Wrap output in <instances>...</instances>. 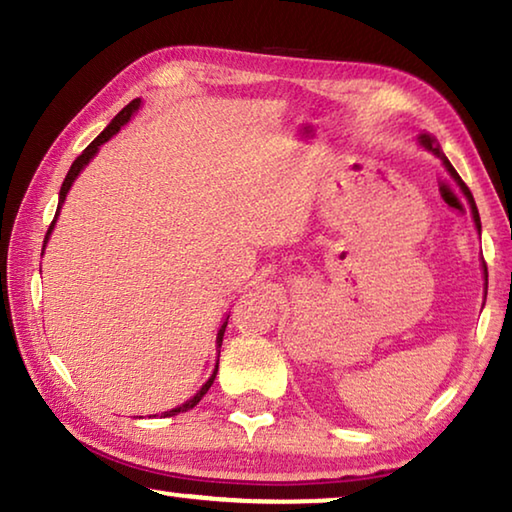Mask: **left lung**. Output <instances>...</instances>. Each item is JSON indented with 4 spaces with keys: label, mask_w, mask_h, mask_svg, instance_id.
<instances>
[{
    "label": "left lung",
    "mask_w": 512,
    "mask_h": 512,
    "mask_svg": "<svg viewBox=\"0 0 512 512\" xmlns=\"http://www.w3.org/2000/svg\"><path fill=\"white\" fill-rule=\"evenodd\" d=\"M418 140H420V144L424 146V149H427V151H431V153H436V155H438V158H440V160H443V164H445V169L449 171V176H452V178L456 180V185H458V187H461V192L465 194V198H467V203H470V207H472V216H474V223H476V228H479V232H481V219H479V210H476V203H474V198H472V192H470V189H467V185L463 183V180H461V176H458V173H456V169L452 167V162H449V160L445 158V153H443V151H440V146L436 144V140H433V137H431L429 133H422V135L418 137ZM483 275H485V289H488V268H485V264H483Z\"/></svg>",
    "instance_id": "1"
}]
</instances>
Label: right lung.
I'll list each match as a JSON object with an SVG mask.
<instances>
[{
	"instance_id": "right-lung-1",
	"label": "right lung",
	"mask_w": 512,
	"mask_h": 512,
	"mask_svg": "<svg viewBox=\"0 0 512 512\" xmlns=\"http://www.w3.org/2000/svg\"><path fill=\"white\" fill-rule=\"evenodd\" d=\"M140 108V99H135V101H131L128 103V106L119 112V115L110 121V124L106 126V131H103L101 135H97V140L94 142H90L88 144V149H85L79 158L74 160V164L72 167H69V171H67V176H65V180H63V187H60V196H58V210H56V216H54V221H51V225H49V230H47V235H45V244L49 241V235H51V230H54V225H56V219H58V212H60V205L65 203V196H67V192H69V187L74 185V180H76V176H79V173L83 171V167L85 164H88L94 155H97V151H99V146L103 144V142H108L112 135L115 133H119L121 131V126L126 124L128 119H131V115L133 112ZM230 318V316H228ZM225 327H228V320H225V323L221 325V329H219V334H216V348H221V343H223V334H225ZM216 370H219V366H214V372H212V377L205 381L203 384V388L201 391H198L192 400H187L183 406H176V409H171V411H164L162 415L164 418H171V415H178L180 411H189V409H194V406L203 400V395L210 391V386L214 384V377H216Z\"/></svg>"
}]
</instances>
